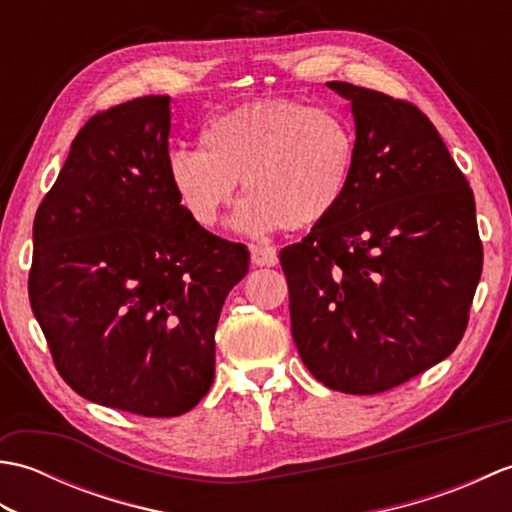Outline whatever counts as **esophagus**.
Segmentation results:
<instances>
[{"mask_svg": "<svg viewBox=\"0 0 512 512\" xmlns=\"http://www.w3.org/2000/svg\"><path fill=\"white\" fill-rule=\"evenodd\" d=\"M250 262L255 266H275L279 262V255L273 246L253 244L250 246Z\"/></svg>", "mask_w": 512, "mask_h": 512, "instance_id": "obj_1", "label": "esophagus"}]
</instances>
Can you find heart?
<instances>
[{
    "mask_svg": "<svg viewBox=\"0 0 512 512\" xmlns=\"http://www.w3.org/2000/svg\"><path fill=\"white\" fill-rule=\"evenodd\" d=\"M356 132L330 107L290 99L239 105L202 129V149L169 151L167 176L193 222L211 228L231 204L237 182L246 198L233 226L262 235L301 231L339 209L352 187Z\"/></svg>",
    "mask_w": 512,
    "mask_h": 512,
    "instance_id": "b5f03b06",
    "label": "heart"
}]
</instances>
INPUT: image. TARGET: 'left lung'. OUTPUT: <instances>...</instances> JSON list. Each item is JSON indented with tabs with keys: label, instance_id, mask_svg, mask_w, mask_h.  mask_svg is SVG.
<instances>
[{
	"label": "left lung",
	"instance_id": "1",
	"mask_svg": "<svg viewBox=\"0 0 512 512\" xmlns=\"http://www.w3.org/2000/svg\"><path fill=\"white\" fill-rule=\"evenodd\" d=\"M352 103L341 206L279 253L292 339L325 387L380 394L444 361L482 275L473 191L416 105L330 81Z\"/></svg>",
	"mask_w": 512,
	"mask_h": 512
}]
</instances>
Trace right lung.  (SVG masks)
Listing matches in <instances>:
<instances>
[{
  "label": "right lung",
  "instance_id": "1",
  "mask_svg": "<svg viewBox=\"0 0 512 512\" xmlns=\"http://www.w3.org/2000/svg\"><path fill=\"white\" fill-rule=\"evenodd\" d=\"M169 96L92 116L32 224L30 306L61 378L96 405L182 416L250 253L191 220L167 176Z\"/></svg>",
  "mask_w": 512,
  "mask_h": 512
}]
</instances>
